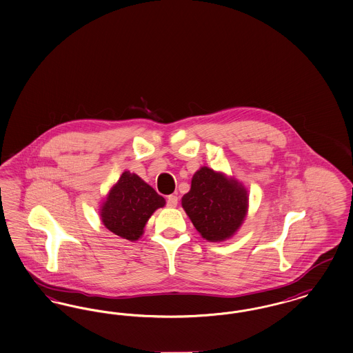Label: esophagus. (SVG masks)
Segmentation results:
<instances>
[{
	"label": "esophagus",
	"instance_id": "esophagus-1",
	"mask_svg": "<svg viewBox=\"0 0 353 353\" xmlns=\"http://www.w3.org/2000/svg\"><path fill=\"white\" fill-rule=\"evenodd\" d=\"M177 203H179L177 196H168V198H167V206L168 208H176Z\"/></svg>",
	"mask_w": 353,
	"mask_h": 353
}]
</instances>
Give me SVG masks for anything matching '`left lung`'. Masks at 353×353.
<instances>
[{
  "mask_svg": "<svg viewBox=\"0 0 353 353\" xmlns=\"http://www.w3.org/2000/svg\"><path fill=\"white\" fill-rule=\"evenodd\" d=\"M181 205L203 239L225 241L238 232L247 216L248 190L223 172L201 167Z\"/></svg>",
  "mask_w": 353,
  "mask_h": 353,
  "instance_id": "8db88e82",
  "label": "left lung"
}]
</instances>
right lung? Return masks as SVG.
Masks as SVG:
<instances>
[{"instance_id": "obj_1", "label": "right lung", "mask_w": 353, "mask_h": 353, "mask_svg": "<svg viewBox=\"0 0 353 353\" xmlns=\"http://www.w3.org/2000/svg\"><path fill=\"white\" fill-rule=\"evenodd\" d=\"M165 206V199L137 173L125 170L99 206V216L109 231L135 241L144 232L151 215Z\"/></svg>"}]
</instances>
